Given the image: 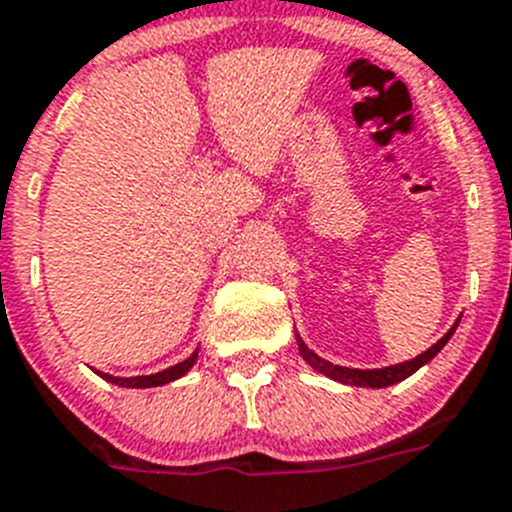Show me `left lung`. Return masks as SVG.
<instances>
[{"instance_id":"8db88e82","label":"left lung","mask_w":512,"mask_h":512,"mask_svg":"<svg viewBox=\"0 0 512 512\" xmlns=\"http://www.w3.org/2000/svg\"><path fill=\"white\" fill-rule=\"evenodd\" d=\"M456 327H459V319H456V324H453L451 330H448L441 340L435 342L433 348H428L425 353H420L417 358H412V361H404V363H397V366H386V368H366V371H363V368L335 366V363L324 361V358H319L314 350L306 348V342L301 340L299 335H296V342H299L301 358H304V361L309 363L314 371L324 373L327 379H335V381H340V384H350V386H371V389H384V386L399 384V381H404L407 376H412L417 368H422L425 363L433 361L435 355L443 350V345L451 340V335L456 332Z\"/></svg>"}]
</instances>
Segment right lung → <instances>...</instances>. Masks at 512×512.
I'll use <instances>...</instances> for the list:
<instances>
[{"label":"right lung","mask_w":512,"mask_h":512,"mask_svg":"<svg viewBox=\"0 0 512 512\" xmlns=\"http://www.w3.org/2000/svg\"><path fill=\"white\" fill-rule=\"evenodd\" d=\"M198 361V350H195L190 358H185L182 363H177V366L172 368H164V371L159 373H151V376H133V379H121V376H110V373H100L102 379L110 381V384H118V386H126V389H149V386H162V384H170V381L180 379V376H185V373L193 368V363Z\"/></svg>","instance_id":"obj_1"}]
</instances>
